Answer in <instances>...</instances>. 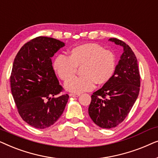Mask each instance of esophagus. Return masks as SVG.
<instances>
[{"mask_svg": "<svg viewBox=\"0 0 158 158\" xmlns=\"http://www.w3.org/2000/svg\"><path fill=\"white\" fill-rule=\"evenodd\" d=\"M79 96V94H70V96L71 97H78Z\"/></svg>", "mask_w": 158, "mask_h": 158, "instance_id": "esophagus-1", "label": "esophagus"}]
</instances>
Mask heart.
<instances>
[{
	"label": "heart",
	"instance_id": "b5f03b06",
	"mask_svg": "<svg viewBox=\"0 0 158 158\" xmlns=\"http://www.w3.org/2000/svg\"><path fill=\"white\" fill-rule=\"evenodd\" d=\"M53 69L62 81H66L82 68L81 77L73 78L65 82L64 88L70 92L81 94L94 88L96 83L103 85L111 81L115 73L116 60L111 51L101 45L88 43L73 47L68 57L60 55L53 61Z\"/></svg>",
	"mask_w": 158,
	"mask_h": 158
}]
</instances>
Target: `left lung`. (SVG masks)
I'll use <instances>...</instances> for the list:
<instances>
[{"mask_svg":"<svg viewBox=\"0 0 158 158\" xmlns=\"http://www.w3.org/2000/svg\"><path fill=\"white\" fill-rule=\"evenodd\" d=\"M111 42L122 46L124 52L114 76L91 96L88 114L95 124L111 129L121 124L131 111L139 92L140 75L137 57L126 43L116 38Z\"/></svg>","mask_w":158,"mask_h":158,"instance_id":"obj_1","label":"left lung"}]
</instances>
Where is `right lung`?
Masks as SVG:
<instances>
[{"mask_svg":"<svg viewBox=\"0 0 158 158\" xmlns=\"http://www.w3.org/2000/svg\"><path fill=\"white\" fill-rule=\"evenodd\" d=\"M64 43L56 39L38 36L23 45L15 57L10 75V88L22 119L36 129H45L63 113L69 96L57 98L60 85L51 58Z\"/></svg>","mask_w":158,"mask_h":158,"instance_id":"obj_1","label":"right lung"}]
</instances>
